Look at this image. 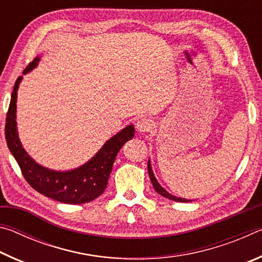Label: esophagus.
<instances>
[{"label":"esophagus","mask_w":262,"mask_h":262,"mask_svg":"<svg viewBox=\"0 0 262 262\" xmlns=\"http://www.w3.org/2000/svg\"><path fill=\"white\" fill-rule=\"evenodd\" d=\"M154 126V121L149 118H140L136 122V128L140 133H147Z\"/></svg>","instance_id":"34e87169"}]
</instances>
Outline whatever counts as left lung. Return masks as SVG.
<instances>
[{
	"label": "left lung",
	"mask_w": 262,
	"mask_h": 262,
	"mask_svg": "<svg viewBox=\"0 0 262 262\" xmlns=\"http://www.w3.org/2000/svg\"><path fill=\"white\" fill-rule=\"evenodd\" d=\"M148 173H149L150 180H151V184H152V186H154L155 190H156V192H157L158 194H161L162 196L167 198L168 200L177 201V202H190V200H187V199L178 198V196H174V195L170 194L168 192H166V190L164 189L161 185H159L157 179L155 178V176H154V172H152V168H151V163H150V161H148Z\"/></svg>",
	"instance_id": "left-lung-1"
}]
</instances>
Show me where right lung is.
<instances>
[{"mask_svg": "<svg viewBox=\"0 0 262 262\" xmlns=\"http://www.w3.org/2000/svg\"><path fill=\"white\" fill-rule=\"evenodd\" d=\"M39 60L40 57L37 56L32 62H30L23 74H28L37 67ZM21 78L23 76L17 78L14 85L4 132H6L8 148L18 163L25 180L37 192L62 203L81 205L95 200L107 186L113 163L119 150L134 136V126H127L118 134L111 137L99 151L82 166L70 171H54L43 167L33 161L25 151L17 133L16 101Z\"/></svg>", "mask_w": 262, "mask_h": 262, "instance_id": "obj_1", "label": "right lung"}]
</instances>
